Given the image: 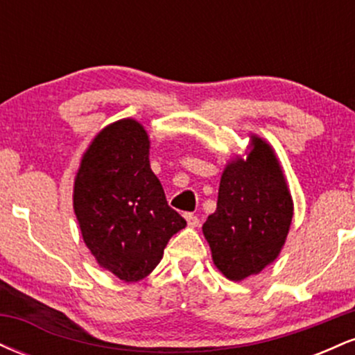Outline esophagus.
Masks as SVG:
<instances>
[{"mask_svg": "<svg viewBox=\"0 0 355 355\" xmlns=\"http://www.w3.org/2000/svg\"><path fill=\"white\" fill-rule=\"evenodd\" d=\"M185 220H187V223H189V227H191V229H195V227L200 225V218H198L197 215H193V214H185Z\"/></svg>", "mask_w": 355, "mask_h": 355, "instance_id": "esophagus-1", "label": "esophagus"}]
</instances>
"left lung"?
I'll return each mask as SVG.
<instances>
[{"label":"left lung","mask_w":355,"mask_h":355,"mask_svg":"<svg viewBox=\"0 0 355 355\" xmlns=\"http://www.w3.org/2000/svg\"><path fill=\"white\" fill-rule=\"evenodd\" d=\"M294 217V200L275 150L250 135L247 157L227 162L217 210L202 230L211 260L234 282L257 275L279 257Z\"/></svg>","instance_id":"obj_1"}]
</instances>
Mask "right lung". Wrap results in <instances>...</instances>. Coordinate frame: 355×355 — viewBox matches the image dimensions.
I'll use <instances>...</instances> for the list:
<instances>
[{
  "mask_svg": "<svg viewBox=\"0 0 355 355\" xmlns=\"http://www.w3.org/2000/svg\"><path fill=\"white\" fill-rule=\"evenodd\" d=\"M150 137L133 118L101 128L81 157L73 210L96 263L125 282L145 279L187 222L150 168Z\"/></svg>",
  "mask_w": 355,
  "mask_h": 355,
  "instance_id": "1",
  "label": "right lung"
}]
</instances>
